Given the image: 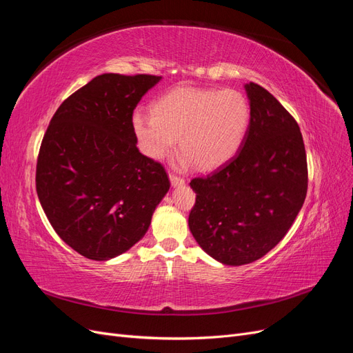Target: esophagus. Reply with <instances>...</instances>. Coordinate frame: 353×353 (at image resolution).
I'll return each mask as SVG.
<instances>
[{
	"label": "esophagus",
	"mask_w": 353,
	"mask_h": 353,
	"mask_svg": "<svg viewBox=\"0 0 353 353\" xmlns=\"http://www.w3.org/2000/svg\"><path fill=\"white\" fill-rule=\"evenodd\" d=\"M169 179H170V184H172L174 187H179V185H184V178H181V176H176V175H174V174H170L169 175Z\"/></svg>",
	"instance_id": "1"
}]
</instances>
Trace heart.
Wrapping results in <instances>:
<instances>
[{"label": "heart", "mask_w": 353, "mask_h": 353, "mask_svg": "<svg viewBox=\"0 0 353 353\" xmlns=\"http://www.w3.org/2000/svg\"><path fill=\"white\" fill-rule=\"evenodd\" d=\"M153 114L132 117L141 152L159 160L175 148L199 170H213L239 152L250 122V108L236 90L179 87L153 104Z\"/></svg>", "instance_id": "obj_1"}]
</instances>
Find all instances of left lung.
<instances>
[{
    "instance_id": "1",
    "label": "left lung",
    "mask_w": 353,
    "mask_h": 353,
    "mask_svg": "<svg viewBox=\"0 0 353 353\" xmlns=\"http://www.w3.org/2000/svg\"><path fill=\"white\" fill-rule=\"evenodd\" d=\"M244 90L250 122L239 153L190 183L196 193L191 234L213 259L232 266L261 259L283 240L307 190L297 122L261 85L245 83Z\"/></svg>"
}]
</instances>
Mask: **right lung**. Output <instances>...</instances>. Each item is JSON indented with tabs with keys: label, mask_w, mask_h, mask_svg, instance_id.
<instances>
[{
	"label": "right lung",
	"mask_w": 353,
	"mask_h": 353,
	"mask_svg": "<svg viewBox=\"0 0 353 353\" xmlns=\"http://www.w3.org/2000/svg\"><path fill=\"white\" fill-rule=\"evenodd\" d=\"M162 77L104 73L61 103L42 138L37 193L59 237L109 261L140 241L170 187L140 153L132 113Z\"/></svg>",
	"instance_id": "right-lung-1"
}]
</instances>
